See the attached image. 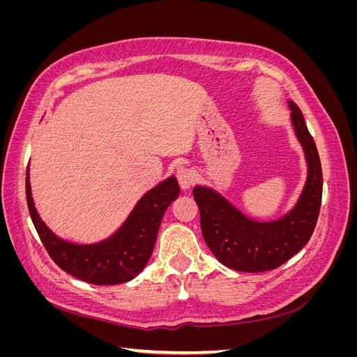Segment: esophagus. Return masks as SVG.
I'll list each match as a JSON object with an SVG mask.
<instances>
[{
	"label": "esophagus",
	"mask_w": 357,
	"mask_h": 357,
	"mask_svg": "<svg viewBox=\"0 0 357 357\" xmlns=\"http://www.w3.org/2000/svg\"><path fill=\"white\" fill-rule=\"evenodd\" d=\"M177 180H178L180 188L183 190H188V189H190L193 183H195L197 172L188 167H178L177 168Z\"/></svg>",
	"instance_id": "1"
}]
</instances>
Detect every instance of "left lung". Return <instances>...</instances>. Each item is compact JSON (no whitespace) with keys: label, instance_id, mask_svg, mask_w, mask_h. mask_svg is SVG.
I'll return each instance as SVG.
<instances>
[{"label":"left lung","instance_id":"8db88e82","mask_svg":"<svg viewBox=\"0 0 357 357\" xmlns=\"http://www.w3.org/2000/svg\"><path fill=\"white\" fill-rule=\"evenodd\" d=\"M290 121L307 160V180L289 213L269 222L248 218L219 192L197 185L192 193L198 204L205 244L225 266L241 273L271 271L295 256L316 228L323 190L320 158L304 116L287 101Z\"/></svg>","mask_w":357,"mask_h":357}]
</instances>
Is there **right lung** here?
<instances>
[{
  "instance_id": "1",
  "label": "right lung",
  "mask_w": 357,
  "mask_h": 357,
  "mask_svg": "<svg viewBox=\"0 0 357 357\" xmlns=\"http://www.w3.org/2000/svg\"><path fill=\"white\" fill-rule=\"evenodd\" d=\"M25 185L32 223L53 262L73 277L96 286L131 282L143 271L155 248L164 213L180 193L177 178L169 176L144 193L121 228L109 238L92 244H77L59 238L41 220L32 199L29 168Z\"/></svg>"
}]
</instances>
